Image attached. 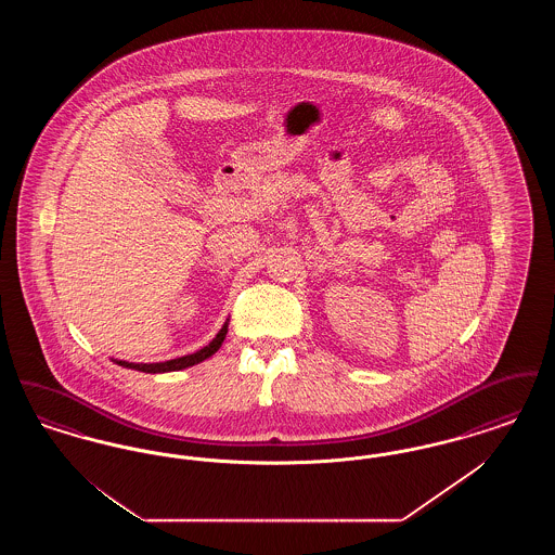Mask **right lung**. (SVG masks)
Instances as JSON below:
<instances>
[{"label":"right lung","mask_w":555,"mask_h":555,"mask_svg":"<svg viewBox=\"0 0 555 555\" xmlns=\"http://www.w3.org/2000/svg\"><path fill=\"white\" fill-rule=\"evenodd\" d=\"M227 331H229V322H224V326L220 328V333L211 339L210 344L206 345L204 349L195 351V353H189L183 358H177V360H168V362H158V364H132V362H122V360H116V364L125 366V369L141 370V372H150V374H156V372H172V370L189 369V366H195L204 360H208L210 356H214L220 345L227 337Z\"/></svg>","instance_id":"right-lung-1"}]
</instances>
